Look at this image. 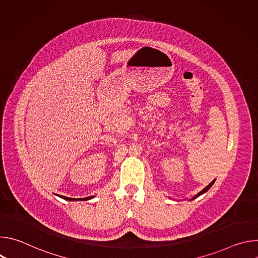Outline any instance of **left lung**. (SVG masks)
<instances>
[{
    "label": "left lung",
    "instance_id": "8db88e82",
    "mask_svg": "<svg viewBox=\"0 0 258 258\" xmlns=\"http://www.w3.org/2000/svg\"><path fill=\"white\" fill-rule=\"evenodd\" d=\"M214 181H215V180H214V179H213V180H212V181H211V182H210V183H209V185H208V186H207V187H205V188H204V189H203V190H202V191H201V192H200V193H198V194H197V195H196V196H195V197H194V198H192V199H191V200H194V199H195V198H197V197H199V196H200V195H202V194H204V193H205V192H207V191H208V190H209V189H210V187H211V186H212V185H213V183H214Z\"/></svg>",
    "mask_w": 258,
    "mask_h": 258
}]
</instances>
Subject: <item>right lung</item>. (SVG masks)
I'll list each match as a JSON object with an SVG mask.
<instances>
[{
  "mask_svg": "<svg viewBox=\"0 0 258 258\" xmlns=\"http://www.w3.org/2000/svg\"><path fill=\"white\" fill-rule=\"evenodd\" d=\"M62 198L63 199H66V200H70V201H76V200H88V199H91V198H93V197H88V198H69V197H64V196H62Z\"/></svg>",
  "mask_w": 258,
  "mask_h": 258,
  "instance_id": "right-lung-1",
  "label": "right lung"
}]
</instances>
